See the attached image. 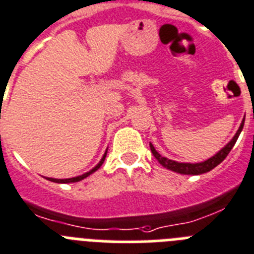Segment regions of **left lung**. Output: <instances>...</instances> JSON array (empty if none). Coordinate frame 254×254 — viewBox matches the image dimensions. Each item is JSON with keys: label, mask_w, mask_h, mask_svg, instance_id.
Instances as JSON below:
<instances>
[{"label": "left lung", "mask_w": 254, "mask_h": 254, "mask_svg": "<svg viewBox=\"0 0 254 254\" xmlns=\"http://www.w3.org/2000/svg\"><path fill=\"white\" fill-rule=\"evenodd\" d=\"M243 127H244V120L242 121V124H240L239 129H238L237 134L234 135L233 139H231L228 144L225 145L221 151L217 152L215 156H212L211 158L206 160L204 162H199V164H185V162H176V161L169 160V158L166 157H162V156H161L156 149H154L152 143H149V147H151V151L152 153H153L154 157H156V160H157L162 166L166 167V169L171 170V171H175V173L183 174V175H199V174L208 173V171H211L212 169H215L217 165L221 164L222 161L226 158L229 152L231 151V148H233L235 142H237L240 131L243 130Z\"/></svg>", "instance_id": "8db88e82"}]
</instances>
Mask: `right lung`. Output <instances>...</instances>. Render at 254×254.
<instances>
[{"instance_id":"add662e5","label":"right lung","mask_w":254,"mask_h":254,"mask_svg":"<svg viewBox=\"0 0 254 254\" xmlns=\"http://www.w3.org/2000/svg\"><path fill=\"white\" fill-rule=\"evenodd\" d=\"M106 154H107V151L105 152V154H103V157L101 158L100 162H98V165H97V166H94L93 169L90 170V171H88V173L83 174V175L75 176V178H70V179H54V178H46V179L50 180V182H54V183H63V184H66V183H76V182H80V180L85 179L87 176H89L90 174H93L94 171H97V170H98L101 166H102L103 161H105V158H106Z\"/></svg>"}]
</instances>
